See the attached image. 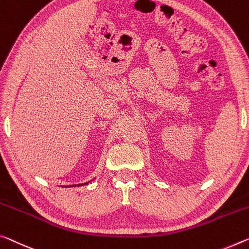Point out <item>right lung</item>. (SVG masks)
Listing matches in <instances>:
<instances>
[{"mask_svg": "<svg viewBox=\"0 0 249 249\" xmlns=\"http://www.w3.org/2000/svg\"><path fill=\"white\" fill-rule=\"evenodd\" d=\"M86 184H88V183H85V184H78V185H73V186H82V185H86ZM71 187V186H70Z\"/></svg>", "mask_w": 249, "mask_h": 249, "instance_id": "1", "label": "right lung"}]
</instances>
